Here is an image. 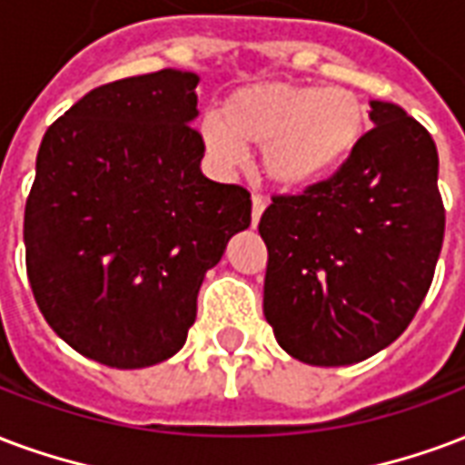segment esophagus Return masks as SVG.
<instances>
[{
	"instance_id": "esophagus-1",
	"label": "esophagus",
	"mask_w": 465,
	"mask_h": 465,
	"mask_svg": "<svg viewBox=\"0 0 465 465\" xmlns=\"http://www.w3.org/2000/svg\"><path fill=\"white\" fill-rule=\"evenodd\" d=\"M263 209H266V199L261 197V194H253V197H251V222H253V226L259 223Z\"/></svg>"
}]
</instances>
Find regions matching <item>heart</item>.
Instances as JSON below:
<instances>
[{
    "label": "heart",
    "instance_id": "obj_1",
    "mask_svg": "<svg viewBox=\"0 0 465 465\" xmlns=\"http://www.w3.org/2000/svg\"><path fill=\"white\" fill-rule=\"evenodd\" d=\"M367 133V105L345 85L253 84L236 91L223 115L206 113L202 145L222 167H239L246 147H263L261 167L281 189L325 180Z\"/></svg>",
    "mask_w": 465,
    "mask_h": 465
}]
</instances>
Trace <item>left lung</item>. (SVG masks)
I'll return each mask as SVG.
<instances>
[{"mask_svg": "<svg viewBox=\"0 0 465 465\" xmlns=\"http://www.w3.org/2000/svg\"><path fill=\"white\" fill-rule=\"evenodd\" d=\"M374 127L328 180L271 197L259 222L263 315L278 345L318 367L362 362L409 328L434 281L443 212L429 130L372 101Z\"/></svg>", "mask_w": 465, "mask_h": 465, "instance_id": "obj_1", "label": "left lung"}]
</instances>
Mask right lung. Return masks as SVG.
<instances>
[{
    "mask_svg": "<svg viewBox=\"0 0 465 465\" xmlns=\"http://www.w3.org/2000/svg\"><path fill=\"white\" fill-rule=\"evenodd\" d=\"M199 75L98 85L46 130L24 212L26 273L58 338L137 370L180 352L251 194L202 174Z\"/></svg>",
    "mask_w": 465,
    "mask_h": 465,
    "instance_id": "add662e5",
    "label": "right lung"
}]
</instances>
